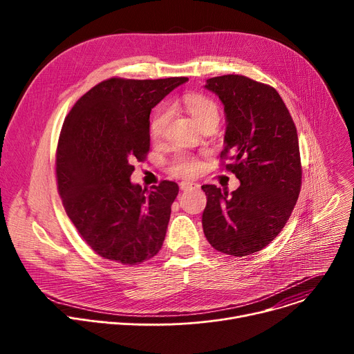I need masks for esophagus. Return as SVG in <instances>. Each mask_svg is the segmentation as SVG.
Here are the masks:
<instances>
[{"mask_svg": "<svg viewBox=\"0 0 354 354\" xmlns=\"http://www.w3.org/2000/svg\"><path fill=\"white\" fill-rule=\"evenodd\" d=\"M192 186H197L194 182H192V180H182L180 183H179V187H180V190H187L189 187H192Z\"/></svg>", "mask_w": 354, "mask_h": 354, "instance_id": "1", "label": "esophagus"}]
</instances>
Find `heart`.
<instances>
[{"label":"heart","instance_id":"1","mask_svg":"<svg viewBox=\"0 0 354 354\" xmlns=\"http://www.w3.org/2000/svg\"><path fill=\"white\" fill-rule=\"evenodd\" d=\"M179 102L185 106L189 115L194 119L198 126H203L207 122L218 120V106L214 100L201 93H186L180 97ZM171 119L169 106H161L156 111L149 123V133L153 138H161L168 127ZM200 169V161L197 156L187 153V151H178L171 158L168 171L176 176H190L197 174Z\"/></svg>","mask_w":354,"mask_h":354}]
</instances>
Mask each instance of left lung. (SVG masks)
Here are the masks:
<instances>
[{"instance_id":"1","label":"left lung","mask_w":354,"mask_h":354,"mask_svg":"<svg viewBox=\"0 0 354 354\" xmlns=\"http://www.w3.org/2000/svg\"><path fill=\"white\" fill-rule=\"evenodd\" d=\"M206 88L218 95L227 118L221 165L241 185L231 193L201 186L207 196L201 224L216 250L248 257L280 234L297 203L302 178L297 129L268 84L228 74L207 80Z\"/></svg>"}]
</instances>
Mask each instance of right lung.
I'll return each mask as SVG.
<instances>
[{
	"label": "right lung",
	"mask_w": 354,
	"mask_h": 354,
	"mask_svg": "<svg viewBox=\"0 0 354 354\" xmlns=\"http://www.w3.org/2000/svg\"><path fill=\"white\" fill-rule=\"evenodd\" d=\"M186 77H112L82 95L66 116L56 153L64 210L96 255L134 266L156 257L179 186L133 185V162L149 151V113Z\"/></svg>",
	"instance_id": "1"
}]
</instances>
